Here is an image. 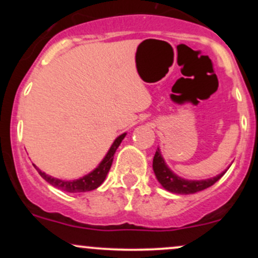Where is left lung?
Listing matches in <instances>:
<instances>
[{"instance_id": "8db88e82", "label": "left lung", "mask_w": 258, "mask_h": 258, "mask_svg": "<svg viewBox=\"0 0 258 258\" xmlns=\"http://www.w3.org/2000/svg\"><path fill=\"white\" fill-rule=\"evenodd\" d=\"M153 170L156 176V179L159 180L160 184L164 186L166 190L174 194H184V195L198 193V191L204 190V189L214 185L227 171V170L223 171V172L218 174V176L212 177V178L201 179V180L184 179L182 178V177L177 176L176 173H173L172 171L168 168L164 158H162L161 153H160L159 148L156 149V153L153 159Z\"/></svg>"}]
</instances>
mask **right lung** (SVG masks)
<instances>
[{
  "instance_id": "right-lung-1",
  "label": "right lung",
  "mask_w": 258,
  "mask_h": 258,
  "mask_svg": "<svg viewBox=\"0 0 258 258\" xmlns=\"http://www.w3.org/2000/svg\"><path fill=\"white\" fill-rule=\"evenodd\" d=\"M126 133H122V135L119 136L114 141V143L111 144L110 149L109 152L106 153V155L104 156V159L100 161V164L94 168L92 172H90L86 176L81 177L79 179H74V180H63V179H58L54 178V177L48 176L40 168H37L35 166V168L37 170V172L40 173V176L48 182L49 184L55 186V188L60 189L63 191H68V193H84V191H91L93 189H97L98 186L104 182L106 174H108L109 170H110L111 164H112V160H114V154L116 152V149L119 148V146L122 142V139L125 138Z\"/></svg>"
}]
</instances>
